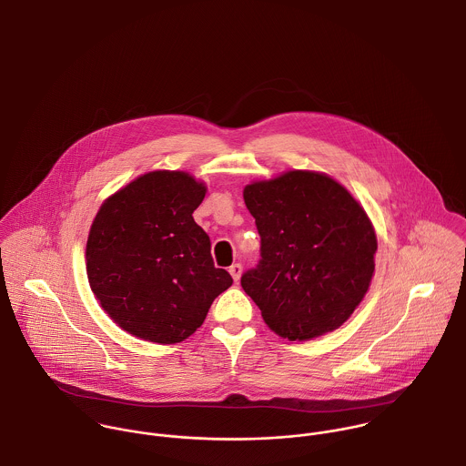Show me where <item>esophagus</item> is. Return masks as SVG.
Here are the masks:
<instances>
[{"label": "esophagus", "instance_id": "1", "mask_svg": "<svg viewBox=\"0 0 466 466\" xmlns=\"http://www.w3.org/2000/svg\"><path fill=\"white\" fill-rule=\"evenodd\" d=\"M228 272H230V276H232L234 281H239V278H241V274H243L241 263H234V265L228 268Z\"/></svg>", "mask_w": 466, "mask_h": 466}]
</instances>
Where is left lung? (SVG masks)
I'll return each mask as SVG.
<instances>
[{
	"mask_svg": "<svg viewBox=\"0 0 466 466\" xmlns=\"http://www.w3.org/2000/svg\"><path fill=\"white\" fill-rule=\"evenodd\" d=\"M245 205L261 236L258 268L241 287L289 341L339 329L369 292L378 238L360 201L334 177L287 170L252 181Z\"/></svg>",
	"mask_w": 466,
	"mask_h": 466,
	"instance_id": "left-lung-1",
	"label": "left lung"
}]
</instances>
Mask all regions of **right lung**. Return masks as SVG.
I'll return each instance as SVG.
<instances>
[{"label": "right lung", "instance_id": "1", "mask_svg": "<svg viewBox=\"0 0 466 466\" xmlns=\"http://www.w3.org/2000/svg\"><path fill=\"white\" fill-rule=\"evenodd\" d=\"M207 185L183 170L141 174L108 196L88 232L86 276L101 309L125 332L159 345L192 336L232 285L194 221Z\"/></svg>", "mask_w": 466, "mask_h": 466}]
</instances>
